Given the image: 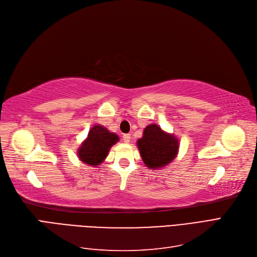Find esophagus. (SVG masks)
<instances>
[{"label": "esophagus", "mask_w": 257, "mask_h": 257, "mask_svg": "<svg viewBox=\"0 0 257 257\" xmlns=\"http://www.w3.org/2000/svg\"><path fill=\"white\" fill-rule=\"evenodd\" d=\"M130 140H131V136H130V135H123V136H122V141L125 142L126 144L129 143Z\"/></svg>", "instance_id": "34e87169"}]
</instances>
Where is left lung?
Returning <instances> with one entry per match:
<instances>
[{
  "label": "left lung",
  "mask_w": 257,
  "mask_h": 257,
  "mask_svg": "<svg viewBox=\"0 0 257 257\" xmlns=\"http://www.w3.org/2000/svg\"><path fill=\"white\" fill-rule=\"evenodd\" d=\"M137 144L145 165L154 170L168 165L177 157L179 150L178 139L156 123L144 129L143 137L138 140Z\"/></svg>",
  "instance_id": "1"
}]
</instances>
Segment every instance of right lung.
I'll return each mask as SVG.
<instances>
[{
	"instance_id": "obj_1",
	"label": "right lung",
	"mask_w": 257,
	"mask_h": 257,
	"mask_svg": "<svg viewBox=\"0 0 257 257\" xmlns=\"http://www.w3.org/2000/svg\"><path fill=\"white\" fill-rule=\"evenodd\" d=\"M118 141L117 135L100 125H94L77 150L78 158L84 164L98 166L107 158L110 148Z\"/></svg>"
}]
</instances>
